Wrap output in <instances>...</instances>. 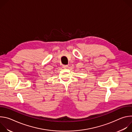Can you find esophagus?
<instances>
[{"label": "esophagus", "instance_id": "obj_1", "mask_svg": "<svg viewBox=\"0 0 132 132\" xmlns=\"http://www.w3.org/2000/svg\"><path fill=\"white\" fill-rule=\"evenodd\" d=\"M63 67L64 68H67L68 67V65H63Z\"/></svg>", "mask_w": 132, "mask_h": 132}]
</instances>
